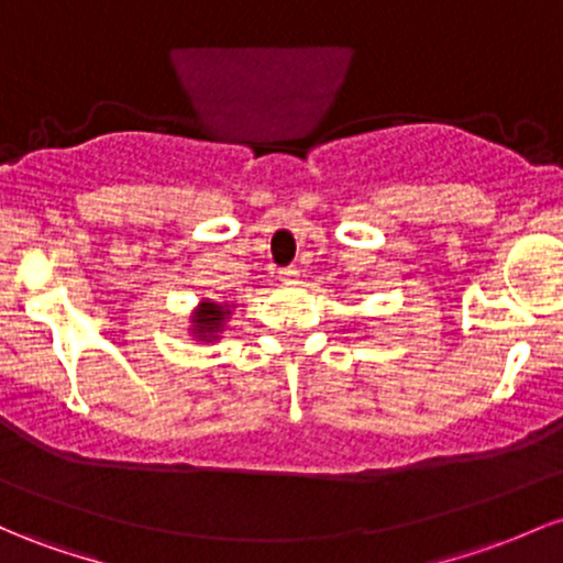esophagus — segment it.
Masks as SVG:
<instances>
[{
  "instance_id": "1",
  "label": "esophagus",
  "mask_w": 563,
  "mask_h": 563,
  "mask_svg": "<svg viewBox=\"0 0 563 563\" xmlns=\"http://www.w3.org/2000/svg\"><path fill=\"white\" fill-rule=\"evenodd\" d=\"M280 277L283 280H296V277H299V267H283Z\"/></svg>"
}]
</instances>
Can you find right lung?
<instances>
[{
  "instance_id": "1",
  "label": "right lung",
  "mask_w": 563,
  "mask_h": 563,
  "mask_svg": "<svg viewBox=\"0 0 563 563\" xmlns=\"http://www.w3.org/2000/svg\"><path fill=\"white\" fill-rule=\"evenodd\" d=\"M230 314V305H216V301H202L200 310L195 314V331L197 339H202V342H213L216 336H219L221 331V323H224V318Z\"/></svg>"
}]
</instances>
